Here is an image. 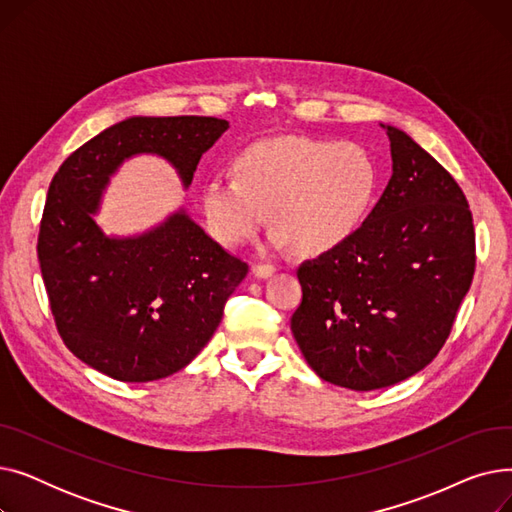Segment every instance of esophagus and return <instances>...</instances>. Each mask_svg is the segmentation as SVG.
Wrapping results in <instances>:
<instances>
[{"mask_svg":"<svg viewBox=\"0 0 512 512\" xmlns=\"http://www.w3.org/2000/svg\"><path fill=\"white\" fill-rule=\"evenodd\" d=\"M276 272V267L270 263H255L253 265V276L255 278H270Z\"/></svg>","mask_w":512,"mask_h":512,"instance_id":"1","label":"esophagus"}]
</instances>
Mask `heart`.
<instances>
[{
	"mask_svg": "<svg viewBox=\"0 0 512 512\" xmlns=\"http://www.w3.org/2000/svg\"><path fill=\"white\" fill-rule=\"evenodd\" d=\"M378 180L373 155L359 143L284 137L249 145L234 161V176L209 178L201 209L222 245L251 240L272 211L274 245L321 255L361 228Z\"/></svg>",
	"mask_w": 512,
	"mask_h": 512,
	"instance_id": "b5f03b06",
	"label": "heart"
}]
</instances>
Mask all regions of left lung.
I'll return each mask as SVG.
<instances>
[{
    "label": "left lung",
    "instance_id": "obj_1",
    "mask_svg": "<svg viewBox=\"0 0 512 512\" xmlns=\"http://www.w3.org/2000/svg\"><path fill=\"white\" fill-rule=\"evenodd\" d=\"M384 128L386 191L351 238L299 267L303 301L290 319L319 378L357 392L398 384L432 361L475 274L461 186L407 132Z\"/></svg>",
    "mask_w": 512,
    "mask_h": 512
}]
</instances>
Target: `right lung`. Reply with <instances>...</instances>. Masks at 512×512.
<instances>
[{
  "mask_svg": "<svg viewBox=\"0 0 512 512\" xmlns=\"http://www.w3.org/2000/svg\"><path fill=\"white\" fill-rule=\"evenodd\" d=\"M226 130L207 116H134L78 147L49 184L37 242L49 307L70 351L114 380L153 382L191 363L249 265L182 209L145 234L105 236L99 199L139 153L168 159L186 188Z\"/></svg>",
  "mask_w": 512,
  "mask_h": 512,
  "instance_id": "right-lung-1",
  "label": "right lung"
}]
</instances>
